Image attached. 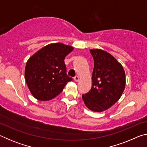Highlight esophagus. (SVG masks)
Wrapping results in <instances>:
<instances>
[{
	"mask_svg": "<svg viewBox=\"0 0 147 147\" xmlns=\"http://www.w3.org/2000/svg\"><path fill=\"white\" fill-rule=\"evenodd\" d=\"M74 81H75V82H78V81H79V80H80V78H79V76H76L74 77Z\"/></svg>",
	"mask_w": 147,
	"mask_h": 147,
	"instance_id": "esophagus-1",
	"label": "esophagus"
}]
</instances>
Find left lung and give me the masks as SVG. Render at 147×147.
Segmentation results:
<instances>
[{"mask_svg":"<svg viewBox=\"0 0 147 147\" xmlns=\"http://www.w3.org/2000/svg\"><path fill=\"white\" fill-rule=\"evenodd\" d=\"M89 51L94 59L92 87L82 97L90 110L102 112L121 98L125 89V72L123 65L111 54L101 49Z\"/></svg>","mask_w":147,"mask_h":147,"instance_id":"1","label":"left lung"}]
</instances>
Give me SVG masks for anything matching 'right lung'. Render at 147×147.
I'll use <instances>...</instances> for the list:
<instances>
[{"label":"right lung","instance_id":"1","mask_svg":"<svg viewBox=\"0 0 147 147\" xmlns=\"http://www.w3.org/2000/svg\"><path fill=\"white\" fill-rule=\"evenodd\" d=\"M73 49L72 46L54 43L43 47L30 57L24 77L34 98L41 101L51 100L73 80L67 75L64 59Z\"/></svg>","mask_w":147,"mask_h":147}]
</instances>
